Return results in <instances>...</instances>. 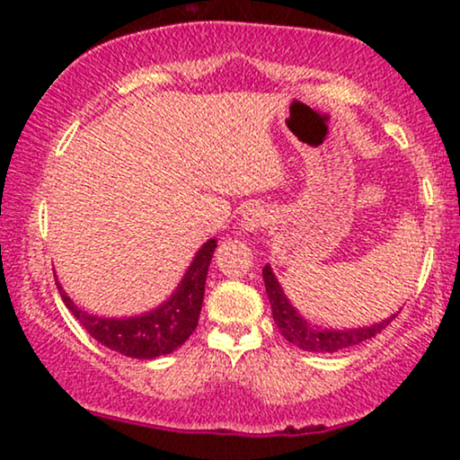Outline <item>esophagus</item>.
<instances>
[{
	"instance_id": "1",
	"label": "esophagus",
	"mask_w": 460,
	"mask_h": 460,
	"mask_svg": "<svg viewBox=\"0 0 460 460\" xmlns=\"http://www.w3.org/2000/svg\"><path fill=\"white\" fill-rule=\"evenodd\" d=\"M270 223V214L266 212L263 208H248L244 216H242L240 220V226L242 231H246V234H255V231H260Z\"/></svg>"
}]
</instances>
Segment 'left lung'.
<instances>
[{
    "instance_id": "left-lung-1",
    "label": "left lung",
    "mask_w": 460,
    "mask_h": 460,
    "mask_svg": "<svg viewBox=\"0 0 460 460\" xmlns=\"http://www.w3.org/2000/svg\"><path fill=\"white\" fill-rule=\"evenodd\" d=\"M263 283H266L268 298H270L272 307V318L277 329L281 331V335L289 344L298 346L300 350L307 352H337L344 350V348L357 346L361 341L372 340L376 337L383 329H387L392 324V320L398 314H394L392 318L376 322L372 326H358V329H322V326L311 324L300 311L289 303V298L285 296L281 283L277 281L270 266H263Z\"/></svg>"
}]
</instances>
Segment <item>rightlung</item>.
Listing matches in <instances>:
<instances>
[{"mask_svg": "<svg viewBox=\"0 0 460 460\" xmlns=\"http://www.w3.org/2000/svg\"><path fill=\"white\" fill-rule=\"evenodd\" d=\"M214 251L216 240L205 242L171 298L164 300L160 307L129 318H105V315L88 314L73 303L58 279L56 285L68 311L99 344L131 358H157L175 352L197 329L200 307H203L205 279Z\"/></svg>", "mask_w": 460, "mask_h": 460, "instance_id": "1", "label": "right lung"}]
</instances>
